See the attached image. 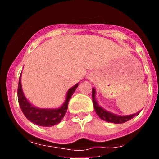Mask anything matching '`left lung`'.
I'll return each instance as SVG.
<instances>
[{"instance_id":"left-lung-1","label":"left lung","mask_w":159,"mask_h":159,"mask_svg":"<svg viewBox=\"0 0 159 159\" xmlns=\"http://www.w3.org/2000/svg\"><path fill=\"white\" fill-rule=\"evenodd\" d=\"M92 101H93V105L96 114L99 116L101 119L105 120L109 123H123L125 122L128 121L132 118H134L135 116H138L139 112H137L136 114H133V115H130V116H117V115H114V114L110 113V112L105 111L103 108L101 107L98 103H97L96 100H95V88H92Z\"/></svg>"}]
</instances>
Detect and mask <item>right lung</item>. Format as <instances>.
Segmentation results:
<instances>
[{
	"instance_id": "add662e5",
	"label": "right lung",
	"mask_w": 159,
	"mask_h": 159,
	"mask_svg": "<svg viewBox=\"0 0 159 159\" xmlns=\"http://www.w3.org/2000/svg\"><path fill=\"white\" fill-rule=\"evenodd\" d=\"M21 75V74H20ZM78 84H75V86L70 88L67 93L66 100L63 106L60 107L58 109H40V108L35 107L32 106L30 102L26 99L25 95L23 93L20 84V76L19 79V84H18L17 96L18 102L22 112L25 116L29 119V121L42 127H52L57 124L62 120L63 118L65 116L67 112L68 102L71 99L73 92H75Z\"/></svg>"
}]
</instances>
